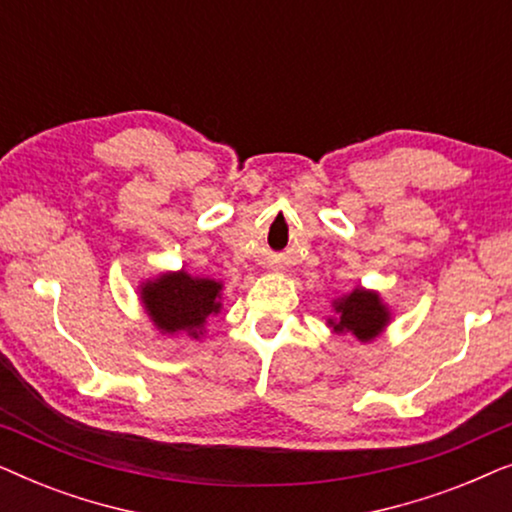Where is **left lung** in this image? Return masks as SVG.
Masks as SVG:
<instances>
[{"instance_id": "left-lung-1", "label": "left lung", "mask_w": 512, "mask_h": 512, "mask_svg": "<svg viewBox=\"0 0 512 512\" xmlns=\"http://www.w3.org/2000/svg\"><path fill=\"white\" fill-rule=\"evenodd\" d=\"M333 310L335 317L328 319L333 333H352L361 342L375 340L391 319L389 307L382 303L380 293L361 289V286L335 300Z\"/></svg>"}]
</instances>
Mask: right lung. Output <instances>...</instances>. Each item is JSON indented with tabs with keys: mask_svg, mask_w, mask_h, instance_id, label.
Masks as SVG:
<instances>
[{
	"mask_svg": "<svg viewBox=\"0 0 512 512\" xmlns=\"http://www.w3.org/2000/svg\"><path fill=\"white\" fill-rule=\"evenodd\" d=\"M223 284L209 277H193L186 270L163 272L142 284L139 298L153 326L167 335L186 333L198 340L205 321L221 310Z\"/></svg>",
	"mask_w": 512,
	"mask_h": 512,
	"instance_id": "obj_1",
	"label": "right lung"
}]
</instances>
